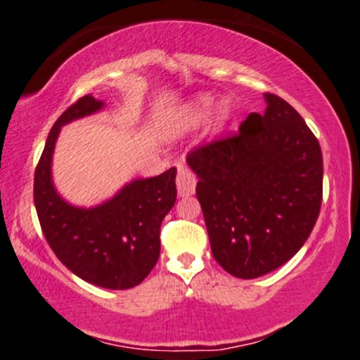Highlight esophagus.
Returning a JSON list of instances; mask_svg holds the SVG:
<instances>
[{
    "label": "esophagus",
    "mask_w": 360,
    "mask_h": 360,
    "mask_svg": "<svg viewBox=\"0 0 360 360\" xmlns=\"http://www.w3.org/2000/svg\"><path fill=\"white\" fill-rule=\"evenodd\" d=\"M176 186H177V194L181 198L189 196L196 189V177L188 167L179 166L177 167V177H176Z\"/></svg>",
    "instance_id": "esophagus-1"
}]
</instances>
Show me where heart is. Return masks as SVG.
<instances>
[{
    "instance_id": "heart-1",
    "label": "heart",
    "mask_w": 360,
    "mask_h": 360,
    "mask_svg": "<svg viewBox=\"0 0 360 360\" xmlns=\"http://www.w3.org/2000/svg\"><path fill=\"white\" fill-rule=\"evenodd\" d=\"M214 106H217V98L213 94H198L196 98H193L191 101L186 103L184 108L179 113L174 115L169 122V130L174 131V134H183V131L191 130V128L198 127L200 123H203L206 118L212 115ZM229 106L220 105L217 110V123L218 127H221L223 123L229 120Z\"/></svg>"
}]
</instances>
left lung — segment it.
Instances as JSON below:
<instances>
[{
    "label": "left lung",
    "instance_id": "left-lung-1",
    "mask_svg": "<svg viewBox=\"0 0 360 360\" xmlns=\"http://www.w3.org/2000/svg\"><path fill=\"white\" fill-rule=\"evenodd\" d=\"M238 134L196 148L188 166L213 257L254 279L286 264L308 240L323 193V157L304 120L276 94Z\"/></svg>",
    "mask_w": 360,
    "mask_h": 360
}]
</instances>
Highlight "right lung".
Here are the masks:
<instances>
[{
  "mask_svg": "<svg viewBox=\"0 0 360 360\" xmlns=\"http://www.w3.org/2000/svg\"><path fill=\"white\" fill-rule=\"evenodd\" d=\"M103 108L105 101L86 94L53 123L35 169L34 201L49 245L72 274L94 286L130 289L147 278L159 259L160 223L176 203V167L130 181L89 208L64 200L52 177L60 128Z\"/></svg>",
  "mask_w": 360,
  "mask_h": 360,
  "instance_id": "obj_1",
  "label": "right lung"
}]
</instances>
